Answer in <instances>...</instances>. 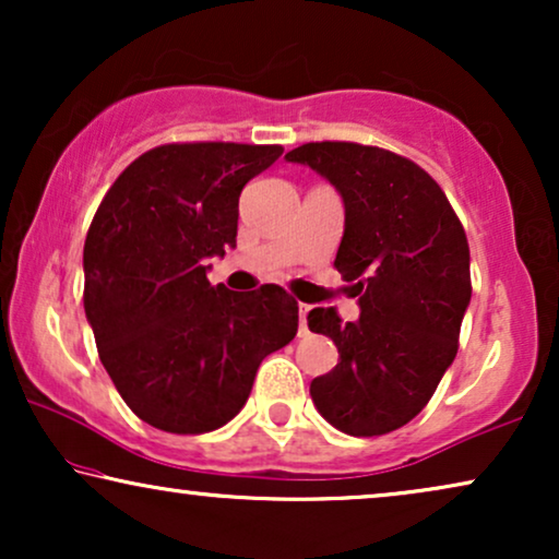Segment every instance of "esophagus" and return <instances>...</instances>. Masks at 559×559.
Segmentation results:
<instances>
[{"mask_svg": "<svg viewBox=\"0 0 559 559\" xmlns=\"http://www.w3.org/2000/svg\"><path fill=\"white\" fill-rule=\"evenodd\" d=\"M308 312H310L308 305H300V335L308 333Z\"/></svg>", "mask_w": 559, "mask_h": 559, "instance_id": "obj_1", "label": "esophagus"}]
</instances>
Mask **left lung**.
<instances>
[{
    "instance_id": "left-lung-1",
    "label": "left lung",
    "mask_w": 559,
    "mask_h": 559,
    "mask_svg": "<svg viewBox=\"0 0 559 559\" xmlns=\"http://www.w3.org/2000/svg\"><path fill=\"white\" fill-rule=\"evenodd\" d=\"M335 186L346 205L335 270L361 305L356 323L335 308L308 328L338 346V364L310 396L341 432L373 438L417 417L453 364L471 302V251L442 188L412 159L356 142H308L287 152Z\"/></svg>"
}]
</instances>
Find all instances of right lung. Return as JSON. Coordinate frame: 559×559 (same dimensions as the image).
Returning a JSON list of instances; mask_svg holds the SVG:
<instances>
[{"label": "right lung", "mask_w": 559, "mask_h": 559, "mask_svg": "<svg viewBox=\"0 0 559 559\" xmlns=\"http://www.w3.org/2000/svg\"><path fill=\"white\" fill-rule=\"evenodd\" d=\"M280 144L173 142L114 180L83 243V308L127 407L201 435L239 415L259 364L297 333L287 289L213 287L205 259L236 243L239 195Z\"/></svg>", "instance_id": "add662e5"}]
</instances>
